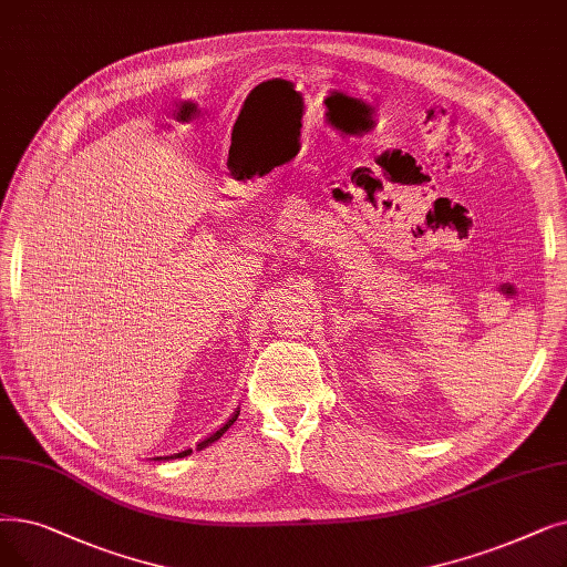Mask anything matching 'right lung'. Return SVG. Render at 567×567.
<instances>
[{
	"label": "right lung",
	"instance_id": "obj_1",
	"mask_svg": "<svg viewBox=\"0 0 567 567\" xmlns=\"http://www.w3.org/2000/svg\"><path fill=\"white\" fill-rule=\"evenodd\" d=\"M238 412H240V408H238V410H236V412L229 416V420H227L223 426H219L215 433H210L208 437H204V440L199 442V445H196V450H204V447H208V445H210V442H215V440L223 437V433H225V431H227V429H229V426H231V424L238 420ZM187 454H192V450L178 452V454H174V456H164V458H183V456H187ZM159 458H162V456H159ZM159 458H157V461H159Z\"/></svg>",
	"mask_w": 567,
	"mask_h": 567
}]
</instances>
